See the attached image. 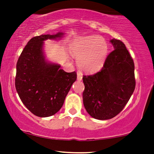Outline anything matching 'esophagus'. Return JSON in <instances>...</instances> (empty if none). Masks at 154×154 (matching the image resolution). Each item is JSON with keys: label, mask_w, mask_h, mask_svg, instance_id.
<instances>
[{"label": "esophagus", "mask_w": 154, "mask_h": 154, "mask_svg": "<svg viewBox=\"0 0 154 154\" xmlns=\"http://www.w3.org/2000/svg\"><path fill=\"white\" fill-rule=\"evenodd\" d=\"M77 79L79 80V81H81L82 79H83V75H82V73L81 72H78L77 73Z\"/></svg>", "instance_id": "obj_1"}]
</instances>
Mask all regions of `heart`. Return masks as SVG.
Masks as SVG:
<instances>
[{
    "label": "heart",
    "instance_id": "obj_1",
    "mask_svg": "<svg viewBox=\"0 0 154 154\" xmlns=\"http://www.w3.org/2000/svg\"><path fill=\"white\" fill-rule=\"evenodd\" d=\"M72 51L78 58L79 68L92 73L102 67L108 53V45L103 38L90 35L75 41Z\"/></svg>",
    "mask_w": 154,
    "mask_h": 154
}]
</instances>
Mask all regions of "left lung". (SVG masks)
I'll return each instance as SVG.
<instances>
[{
    "mask_svg": "<svg viewBox=\"0 0 154 154\" xmlns=\"http://www.w3.org/2000/svg\"><path fill=\"white\" fill-rule=\"evenodd\" d=\"M114 50L104 66L92 75H83L84 106L98 120L111 119L123 110L135 88L134 64L125 44L113 38Z\"/></svg>",
    "mask_w": 154,
    "mask_h": 154,
    "instance_id": "1",
    "label": "left lung"
}]
</instances>
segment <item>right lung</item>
<instances>
[{
	"label": "right lung",
	"instance_id": "1",
	"mask_svg": "<svg viewBox=\"0 0 154 154\" xmlns=\"http://www.w3.org/2000/svg\"><path fill=\"white\" fill-rule=\"evenodd\" d=\"M62 34L59 32L32 38L17 63V92L24 106L38 117L51 116L60 111L77 79L75 71L66 72L60 65L46 62L43 54V41Z\"/></svg>",
	"mask_w": 154,
	"mask_h": 154
}]
</instances>
